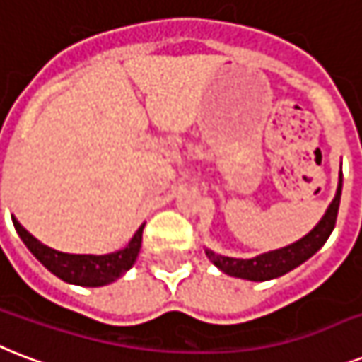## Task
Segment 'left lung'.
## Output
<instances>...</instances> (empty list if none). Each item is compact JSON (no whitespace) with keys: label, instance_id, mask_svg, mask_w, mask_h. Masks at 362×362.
Instances as JSON below:
<instances>
[{"label":"left lung","instance_id":"8db88e82","mask_svg":"<svg viewBox=\"0 0 362 362\" xmlns=\"http://www.w3.org/2000/svg\"><path fill=\"white\" fill-rule=\"evenodd\" d=\"M340 196H341V172H340V183L332 204L329 206L323 219L319 221L317 226L313 228L310 234L298 240V242L291 243L287 247L276 249L270 253L259 255L255 259H232V257H223V255L206 251L209 260L213 264L219 266L221 270L228 274V276L242 277V279H251V281H268L274 277H279L287 274L296 266H300L304 260H308L312 255H315L319 249L323 247L325 242L329 240L330 232L334 230L336 217H338V207H340Z\"/></svg>","mask_w":362,"mask_h":362}]
</instances>
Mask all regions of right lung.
Here are the masks:
<instances>
[{
    "label": "right lung",
    "mask_w": 362,
    "mask_h": 362,
    "mask_svg": "<svg viewBox=\"0 0 362 362\" xmlns=\"http://www.w3.org/2000/svg\"><path fill=\"white\" fill-rule=\"evenodd\" d=\"M13 225H15L18 236L22 238V242L26 243V247L47 270L52 272L56 277H60L64 281L83 285V287H102V285H107V283L119 279L120 276H124V272L134 266L137 253L141 249V234L143 226H145L141 225L137 228V232L124 249H120L117 253L96 257V255L60 253V251L37 242L26 228H22L15 217H13Z\"/></svg>",
    "instance_id": "1"
}]
</instances>
